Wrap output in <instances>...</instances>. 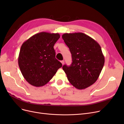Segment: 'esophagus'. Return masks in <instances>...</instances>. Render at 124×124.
Listing matches in <instances>:
<instances>
[{
    "instance_id": "esophagus-1",
    "label": "esophagus",
    "mask_w": 124,
    "mask_h": 124,
    "mask_svg": "<svg viewBox=\"0 0 124 124\" xmlns=\"http://www.w3.org/2000/svg\"><path fill=\"white\" fill-rule=\"evenodd\" d=\"M61 63H62V65H63V64H64V63H65V62H64V60L61 61Z\"/></svg>"
}]
</instances>
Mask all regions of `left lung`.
<instances>
[{"label":"left lung","instance_id":"1","mask_svg":"<svg viewBox=\"0 0 124 124\" xmlns=\"http://www.w3.org/2000/svg\"><path fill=\"white\" fill-rule=\"evenodd\" d=\"M62 37L72 55L71 65L62 67L69 82L78 89L92 85L98 79L105 63L100 45L82 32L65 33Z\"/></svg>","mask_w":124,"mask_h":124}]
</instances>
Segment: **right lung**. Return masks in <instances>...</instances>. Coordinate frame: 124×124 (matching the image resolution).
Instances as JSON below:
<instances>
[{
    "instance_id": "obj_1",
    "label": "right lung",
    "mask_w": 124,
    "mask_h": 124,
    "mask_svg": "<svg viewBox=\"0 0 124 124\" xmlns=\"http://www.w3.org/2000/svg\"><path fill=\"white\" fill-rule=\"evenodd\" d=\"M60 36L58 33L41 32L22 45L18 58L21 72L31 85H45L62 64L55 58L54 46Z\"/></svg>"
}]
</instances>
